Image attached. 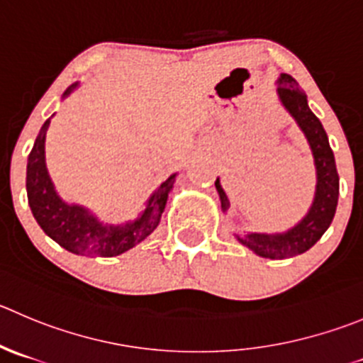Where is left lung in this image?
Listing matches in <instances>:
<instances>
[{
	"instance_id": "left-lung-1",
	"label": "left lung",
	"mask_w": 363,
	"mask_h": 363,
	"mask_svg": "<svg viewBox=\"0 0 363 363\" xmlns=\"http://www.w3.org/2000/svg\"><path fill=\"white\" fill-rule=\"evenodd\" d=\"M276 92H278L279 103L296 121L312 151L317 179L315 194L305 217L289 230L279 231V233L244 231L242 235L235 233V239L258 257L285 260V258L298 257L308 251L330 228L335 210H337V201H339V172H337L333 151L328 143L326 132L315 113L310 110L306 94L299 89L298 82L291 74L281 72L276 82ZM216 189L220 199V210L226 213L230 208V199L219 178L216 179Z\"/></svg>"
}]
</instances>
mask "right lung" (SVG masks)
<instances>
[{"mask_svg":"<svg viewBox=\"0 0 363 363\" xmlns=\"http://www.w3.org/2000/svg\"><path fill=\"white\" fill-rule=\"evenodd\" d=\"M78 85L80 84L74 82L67 87L62 99L74 92ZM51 117L40 128L26 165L28 205L37 224L50 239L60 244L69 253L82 257H117L126 253L157 230L178 172L169 176L155 189L135 219L121 224L103 223L85 206L64 201L55 189L46 165V133Z\"/></svg>","mask_w":363,"mask_h":363,"instance_id":"1","label":"right lung"}]
</instances>
